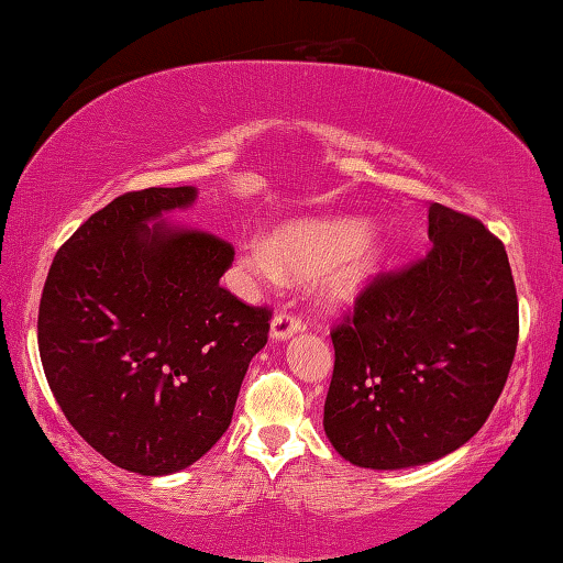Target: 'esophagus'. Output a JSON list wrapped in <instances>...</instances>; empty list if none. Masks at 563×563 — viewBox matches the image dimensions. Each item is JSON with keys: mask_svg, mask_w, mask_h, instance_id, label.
<instances>
[{"mask_svg": "<svg viewBox=\"0 0 563 563\" xmlns=\"http://www.w3.org/2000/svg\"><path fill=\"white\" fill-rule=\"evenodd\" d=\"M300 330H302V322L298 318H292L290 312H278L271 322V338L275 342H283L292 335H298Z\"/></svg>", "mask_w": 563, "mask_h": 563, "instance_id": "obj_1", "label": "esophagus"}]
</instances>
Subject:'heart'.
<instances>
[{
  "instance_id": "obj_1",
  "label": "heart",
  "mask_w": 563,
  "mask_h": 563,
  "mask_svg": "<svg viewBox=\"0 0 563 563\" xmlns=\"http://www.w3.org/2000/svg\"><path fill=\"white\" fill-rule=\"evenodd\" d=\"M389 247L360 218H298L243 245V263L263 278H316L322 302L345 308L369 290L387 263Z\"/></svg>"
}]
</instances>
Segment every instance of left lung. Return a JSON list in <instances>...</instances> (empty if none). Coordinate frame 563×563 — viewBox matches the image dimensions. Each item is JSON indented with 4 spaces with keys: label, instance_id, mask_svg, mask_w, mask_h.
<instances>
[{
    "label": "left lung",
    "instance_id": "1",
    "mask_svg": "<svg viewBox=\"0 0 563 563\" xmlns=\"http://www.w3.org/2000/svg\"><path fill=\"white\" fill-rule=\"evenodd\" d=\"M424 261L383 275L332 330L322 427L365 470H407L460 450L509 377L519 302L507 251L476 218L432 203Z\"/></svg>",
    "mask_w": 563,
    "mask_h": 563
}]
</instances>
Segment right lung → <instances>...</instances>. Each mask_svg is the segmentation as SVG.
I'll list each match as a JSON object with an SVG mask.
<instances>
[{"mask_svg":"<svg viewBox=\"0 0 563 563\" xmlns=\"http://www.w3.org/2000/svg\"><path fill=\"white\" fill-rule=\"evenodd\" d=\"M196 186L123 194L66 241L40 302V355L64 417L111 464L186 470L231 424L271 310L221 288L233 245L166 221Z\"/></svg>","mask_w":563,"mask_h":563,"instance_id":"add662e5","label":"right lung"}]
</instances>
